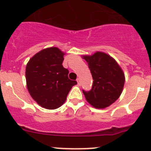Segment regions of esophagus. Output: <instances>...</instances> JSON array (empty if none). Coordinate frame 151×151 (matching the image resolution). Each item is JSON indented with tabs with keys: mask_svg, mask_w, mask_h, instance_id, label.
Returning a JSON list of instances; mask_svg holds the SVG:
<instances>
[{
	"mask_svg": "<svg viewBox=\"0 0 151 151\" xmlns=\"http://www.w3.org/2000/svg\"><path fill=\"white\" fill-rule=\"evenodd\" d=\"M77 84H78L79 85H81V81H80V78L77 79Z\"/></svg>",
	"mask_w": 151,
	"mask_h": 151,
	"instance_id": "obj_1",
	"label": "esophagus"
}]
</instances>
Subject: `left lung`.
Listing matches in <instances>:
<instances>
[{
	"instance_id": "left-lung-1",
	"label": "left lung",
	"mask_w": 151,
	"mask_h": 151,
	"mask_svg": "<svg viewBox=\"0 0 151 151\" xmlns=\"http://www.w3.org/2000/svg\"><path fill=\"white\" fill-rule=\"evenodd\" d=\"M88 63L93 83L90 91L83 90L87 101L96 108H105L115 102L122 93L125 76L117 62L108 55L97 52L83 56Z\"/></svg>"
}]
</instances>
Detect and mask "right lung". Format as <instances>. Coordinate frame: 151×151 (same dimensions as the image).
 I'll return each instance as SVG.
<instances>
[{"label":"right lung","mask_w":151,"mask_h":151,"mask_svg":"<svg viewBox=\"0 0 151 151\" xmlns=\"http://www.w3.org/2000/svg\"><path fill=\"white\" fill-rule=\"evenodd\" d=\"M63 55L57 47L36 53L25 69L27 88L32 98L42 107H60L77 81L68 79V70L63 66Z\"/></svg>","instance_id":"right-lung-1"}]
</instances>
